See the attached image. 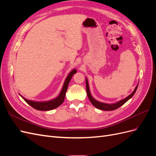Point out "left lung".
Masks as SVG:
<instances>
[{"mask_svg": "<svg viewBox=\"0 0 156 156\" xmlns=\"http://www.w3.org/2000/svg\"><path fill=\"white\" fill-rule=\"evenodd\" d=\"M138 84L136 86L135 88L134 89V90L133 91L130 95H129L127 97H126V98L123 99V100H121L119 101L115 102V103H103L101 101H99L96 100L94 99L92 94L90 93V88H89V84H88V79L86 77V87H87V96L88 97L89 100L90 101V102L92 103V104L96 108H98V109H100V110H103V111H113V110H115L116 108H119L120 107H121L122 105H123L126 102H127L128 101L129 99H131L132 97L133 96V95L135 94L136 89H137L138 87Z\"/></svg>", "mask_w": 156, "mask_h": 156, "instance_id": "obj_1", "label": "left lung"}]
</instances>
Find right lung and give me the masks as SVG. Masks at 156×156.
<instances>
[{
    "label": "right lung",
    "instance_id": "obj_1",
    "mask_svg": "<svg viewBox=\"0 0 156 156\" xmlns=\"http://www.w3.org/2000/svg\"><path fill=\"white\" fill-rule=\"evenodd\" d=\"M76 73H77L76 69H73L69 73L68 75L66 78L65 79L62 88L61 89V91L58 94V96L53 99H52V100L44 101H37L27 100V99L22 96L21 95L20 96H21V98L23 99V100L28 103V104L30 105L33 108H34L36 110H39V111L53 110L54 108H56L58 107H59L64 102L68 84L70 82V80L72 79L73 75Z\"/></svg>",
    "mask_w": 156,
    "mask_h": 156
}]
</instances>
